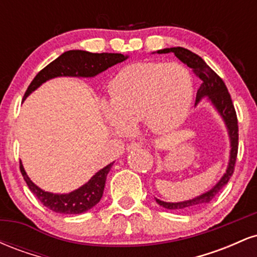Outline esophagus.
Returning <instances> with one entry per match:
<instances>
[{
    "label": "esophagus",
    "mask_w": 257,
    "mask_h": 257,
    "mask_svg": "<svg viewBox=\"0 0 257 257\" xmlns=\"http://www.w3.org/2000/svg\"><path fill=\"white\" fill-rule=\"evenodd\" d=\"M143 147L144 145L141 143H133L126 146V150H128V151H133V150H139V149H143Z\"/></svg>",
    "instance_id": "1"
}]
</instances>
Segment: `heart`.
<instances>
[{
	"label": "heart",
	"instance_id": "b5f03b06",
	"mask_svg": "<svg viewBox=\"0 0 257 257\" xmlns=\"http://www.w3.org/2000/svg\"><path fill=\"white\" fill-rule=\"evenodd\" d=\"M110 102L101 111L108 124L126 133L144 120L157 134L172 132L184 122L192 104V76L178 63L139 61L126 65L108 83Z\"/></svg>",
	"mask_w": 257,
	"mask_h": 257
}]
</instances>
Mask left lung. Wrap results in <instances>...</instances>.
Segmentation results:
<instances>
[{
  "mask_svg": "<svg viewBox=\"0 0 257 257\" xmlns=\"http://www.w3.org/2000/svg\"><path fill=\"white\" fill-rule=\"evenodd\" d=\"M157 53L159 54H166V53H174L176 58L180 61H182L185 65H187L188 67L192 69V71L197 77L202 79V84L200 88L197 91L196 95V104L199 101L200 99L208 96L209 100L213 102L216 110L219 111V113L222 116L223 120H225L227 129H228L229 139H231V157H229V163L228 168H227L225 175L222 176V179L217 182L216 185L211 188L209 192L203 193L202 196L196 197V198L186 200V202H180V203H167L163 200H159L156 198V202L159 205L163 206L166 209H192L200 206L203 204L210 202L211 199L216 196L223 188L228 180L231 179L233 172H234V166L235 161H237V155H238V118L237 113H235L234 105H233L231 94L227 90V87L225 82L222 81V78L217 75L214 70H211L210 67L206 65V63L203 60L199 55H197L196 53L188 51V49L182 48V47H173V48H166L161 49Z\"/></svg>",
  "mask_w": 257,
  "mask_h": 257,
  "instance_id": "1",
  "label": "left lung"
}]
</instances>
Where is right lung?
I'll return each mask as SVG.
<instances>
[{
	"mask_svg": "<svg viewBox=\"0 0 257 257\" xmlns=\"http://www.w3.org/2000/svg\"><path fill=\"white\" fill-rule=\"evenodd\" d=\"M126 57L119 53H89L85 51H69L47 65L37 73L26 89L24 98L48 79L58 76H79L93 77L105 71L113 65L122 63ZM112 164L102 168L91 178L87 184L67 194H53L41 190L26 175L22 162L20 172L30 191L44 206L59 214H82L96 205L104 193L106 176L112 168Z\"/></svg>",
	"mask_w": 257,
	"mask_h": 257,
	"instance_id": "right-lung-1",
	"label": "right lung"
}]
</instances>
